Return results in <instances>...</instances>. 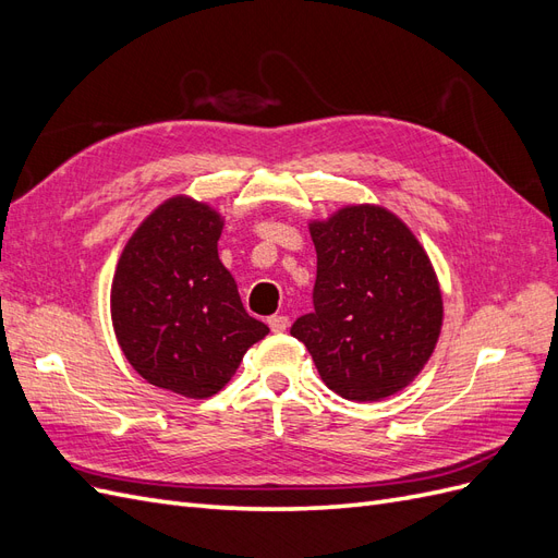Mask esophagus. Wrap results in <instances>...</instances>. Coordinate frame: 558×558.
<instances>
[{
    "label": "esophagus",
    "instance_id": "1",
    "mask_svg": "<svg viewBox=\"0 0 558 558\" xmlns=\"http://www.w3.org/2000/svg\"><path fill=\"white\" fill-rule=\"evenodd\" d=\"M267 326L272 332H283L286 328H289V318H286L283 314H275V316L267 318Z\"/></svg>",
    "mask_w": 558,
    "mask_h": 558
}]
</instances>
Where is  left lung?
<instances>
[{
	"label": "left lung",
	"instance_id": "8db88e82",
	"mask_svg": "<svg viewBox=\"0 0 558 558\" xmlns=\"http://www.w3.org/2000/svg\"><path fill=\"white\" fill-rule=\"evenodd\" d=\"M316 246L314 312L291 335L307 347L320 379L356 402L402 391L442 328L433 265L398 216L373 205L344 207L310 223Z\"/></svg>",
	"mask_w": 558,
	"mask_h": 558
}]
</instances>
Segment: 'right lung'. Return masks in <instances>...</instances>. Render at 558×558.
Listing matches in <instances>:
<instances>
[{"instance_id":"1","label":"right lung","mask_w":558,"mask_h":558,"mask_svg":"<svg viewBox=\"0 0 558 558\" xmlns=\"http://www.w3.org/2000/svg\"><path fill=\"white\" fill-rule=\"evenodd\" d=\"M223 221L209 205L172 197L132 234L111 286V320L125 359L158 388L209 398L269 332L246 314L218 260Z\"/></svg>"}]
</instances>
